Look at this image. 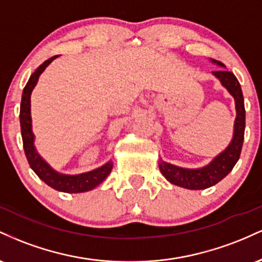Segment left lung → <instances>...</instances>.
I'll return each instance as SVG.
<instances>
[{
    "mask_svg": "<svg viewBox=\"0 0 262 262\" xmlns=\"http://www.w3.org/2000/svg\"><path fill=\"white\" fill-rule=\"evenodd\" d=\"M218 65L224 66L222 62H218ZM213 74L221 80L222 85L230 92V95L235 100L236 119L235 124H234L233 140L222 154H219L209 165L202 169H182V167L167 164L161 160L159 167H160L162 175L171 183L180 186V187L204 189L215 185L233 170V167L239 160L240 152H242L245 132V106L242 87H240L235 75L230 71L218 70L213 71Z\"/></svg>",
    "mask_w": 262,
    "mask_h": 262,
    "instance_id": "8db88e82",
    "label": "left lung"
}]
</instances>
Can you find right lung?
Masks as SVG:
<instances>
[{"label": "right lung", "mask_w": 262, "mask_h": 262, "mask_svg": "<svg viewBox=\"0 0 262 262\" xmlns=\"http://www.w3.org/2000/svg\"><path fill=\"white\" fill-rule=\"evenodd\" d=\"M58 56V55H56ZM56 56L45 60L32 76L29 77L28 82L23 90L22 93V101H20V112H19V121H20V133H22L23 140V148L28 160L29 166L32 170L37 173L40 180L49 185L54 189H58L61 192H68V193H79V192H86L90 189L95 188L103 181L106 177L110 175L111 170H112V162H107L103 166L98 167V169L90 171V172L81 173V175L69 176L61 175L54 171L49 165L45 162L38 152L35 151L34 144H33V133H32V119H31V93L34 86L37 85V81L39 79V75L44 71L50 62L53 61Z\"/></svg>", "instance_id": "1"}]
</instances>
